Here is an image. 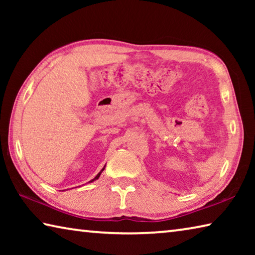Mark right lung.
Masks as SVG:
<instances>
[{"label": "right lung", "instance_id": "add662e5", "mask_svg": "<svg viewBox=\"0 0 255 255\" xmlns=\"http://www.w3.org/2000/svg\"><path fill=\"white\" fill-rule=\"evenodd\" d=\"M103 170H105V167H103V169L101 170V172H102ZM101 172H99V173H98V175H97V176H96V178H94V179H93L92 181H94V180H97V179H99V176H100V174H101ZM92 181H91V182H92Z\"/></svg>", "mask_w": 255, "mask_h": 255}]
</instances>
